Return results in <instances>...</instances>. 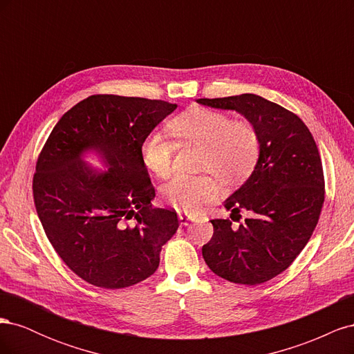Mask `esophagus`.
<instances>
[{"label": "esophagus", "mask_w": 354, "mask_h": 354, "mask_svg": "<svg viewBox=\"0 0 354 354\" xmlns=\"http://www.w3.org/2000/svg\"><path fill=\"white\" fill-rule=\"evenodd\" d=\"M178 220H180V224H181V226H189V223L190 221H194L195 218L194 217H192V216H185V214H178Z\"/></svg>", "instance_id": "esophagus-1"}]
</instances>
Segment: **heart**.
<instances>
[{"instance_id": "obj_1", "label": "heart", "mask_w": 354, "mask_h": 354, "mask_svg": "<svg viewBox=\"0 0 354 354\" xmlns=\"http://www.w3.org/2000/svg\"><path fill=\"white\" fill-rule=\"evenodd\" d=\"M171 134L153 133L142 146L145 167L159 178H168L174 169L178 146L202 147L198 168L208 171L223 183H236L251 174L260 155V137L246 121H233L227 113L192 108L168 124ZM217 196L211 176H177L162 187L167 205L194 214Z\"/></svg>"}]
</instances>
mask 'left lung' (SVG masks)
<instances>
[{
    "mask_svg": "<svg viewBox=\"0 0 354 354\" xmlns=\"http://www.w3.org/2000/svg\"><path fill=\"white\" fill-rule=\"evenodd\" d=\"M209 108L236 111L260 137V155L248 180L224 201L245 221L211 220L214 234L203 260L233 283L259 285L286 270L316 227L325 201L322 160L312 133L299 118L257 94L198 99Z\"/></svg>",
    "mask_w": 354,
    "mask_h": 354,
    "instance_id": "1",
    "label": "left lung"
}]
</instances>
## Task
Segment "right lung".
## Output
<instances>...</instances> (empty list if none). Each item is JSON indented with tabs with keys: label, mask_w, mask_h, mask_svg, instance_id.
Wrapping results in <instances>:
<instances>
[{
	"label": "right lung",
	"mask_w": 354,
	"mask_h": 354,
	"mask_svg": "<svg viewBox=\"0 0 354 354\" xmlns=\"http://www.w3.org/2000/svg\"><path fill=\"white\" fill-rule=\"evenodd\" d=\"M176 109L164 100L97 94L53 128L37 162L34 201L53 248L85 282L120 289L156 272L178 218L176 211L152 207L142 146ZM88 153L106 169L91 167Z\"/></svg>",
	"instance_id": "1"
}]
</instances>
